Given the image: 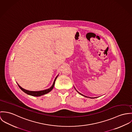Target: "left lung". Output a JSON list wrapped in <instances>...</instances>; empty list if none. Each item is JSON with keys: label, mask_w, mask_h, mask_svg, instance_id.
<instances>
[{"label": "left lung", "mask_w": 132, "mask_h": 132, "mask_svg": "<svg viewBox=\"0 0 132 132\" xmlns=\"http://www.w3.org/2000/svg\"><path fill=\"white\" fill-rule=\"evenodd\" d=\"M76 91H77V92H78V93H79V94H80V95H82V96H85V97H87V98H88V97H87V96H84V95H82V94H80V93H79V92H78V91H77V90H76Z\"/></svg>", "instance_id": "obj_1"}]
</instances>
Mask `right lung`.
Masks as SVG:
<instances>
[{
  "instance_id": "right-lung-1",
  "label": "right lung",
  "mask_w": 132,
  "mask_h": 132,
  "mask_svg": "<svg viewBox=\"0 0 132 132\" xmlns=\"http://www.w3.org/2000/svg\"><path fill=\"white\" fill-rule=\"evenodd\" d=\"M58 76H56V77L55 78V80H54V81L53 82V84L52 85V86L49 88L48 89H45V90H39V91H30V90H26L23 88H22L21 87H20L18 84L17 83L18 86L19 87V88H20V89L23 90L24 93H25L26 94H28V95H29L31 96H35V97H39V96H42V95H45L46 94H47L48 93L50 92L54 87V85H55V81L58 77Z\"/></svg>"
}]
</instances>
